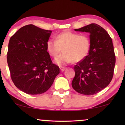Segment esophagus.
<instances>
[{
	"mask_svg": "<svg viewBox=\"0 0 125 125\" xmlns=\"http://www.w3.org/2000/svg\"><path fill=\"white\" fill-rule=\"evenodd\" d=\"M66 69V68H65V67H60V70L62 72L64 71Z\"/></svg>",
	"mask_w": 125,
	"mask_h": 125,
	"instance_id": "34e87169",
	"label": "esophagus"
}]
</instances>
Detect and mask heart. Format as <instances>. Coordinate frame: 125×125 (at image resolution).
Masks as SVG:
<instances>
[{"mask_svg":"<svg viewBox=\"0 0 125 125\" xmlns=\"http://www.w3.org/2000/svg\"><path fill=\"white\" fill-rule=\"evenodd\" d=\"M56 40L49 39L47 42V49L52 57H56L63 49L64 52L54 59L59 66L80 62L88 55L90 49V40L86 35H79L70 31L59 33Z\"/></svg>","mask_w":125,"mask_h":125,"instance_id":"heart-1","label":"heart"}]
</instances>
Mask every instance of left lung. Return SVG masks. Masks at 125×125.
<instances>
[{
    "instance_id": "1",
    "label": "left lung",
    "mask_w": 125,
    "mask_h": 125,
    "mask_svg": "<svg viewBox=\"0 0 125 125\" xmlns=\"http://www.w3.org/2000/svg\"><path fill=\"white\" fill-rule=\"evenodd\" d=\"M74 30L90 33L91 45L88 55L74 66L72 85L80 94H94L106 88L113 77L115 56L112 39L105 29L95 23Z\"/></svg>"
}]
</instances>
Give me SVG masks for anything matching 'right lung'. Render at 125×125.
Here are the masks:
<instances>
[{
	"label": "right lung",
	"mask_w": 125,
	"mask_h": 125,
	"mask_svg": "<svg viewBox=\"0 0 125 125\" xmlns=\"http://www.w3.org/2000/svg\"><path fill=\"white\" fill-rule=\"evenodd\" d=\"M51 31L33 24L20 28L10 39L7 63L11 79L19 89L28 94L47 91L60 73L47 52Z\"/></svg>",
	"instance_id": "right-lung-1"
}]
</instances>
